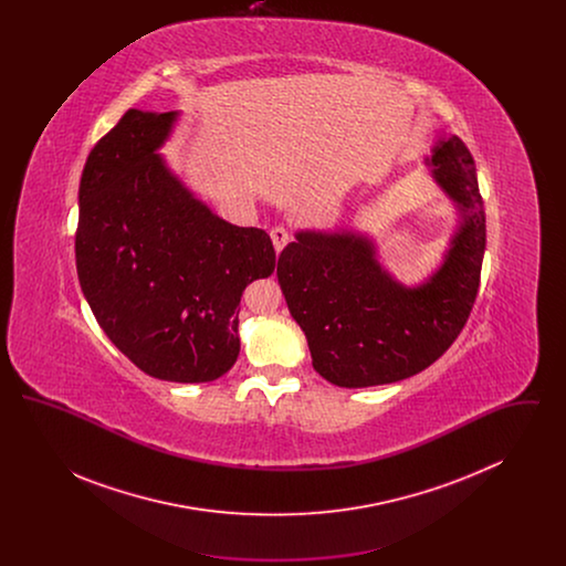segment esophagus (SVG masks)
Wrapping results in <instances>:
<instances>
[{
  "instance_id": "34e87169",
  "label": "esophagus",
  "mask_w": 566,
  "mask_h": 566,
  "mask_svg": "<svg viewBox=\"0 0 566 566\" xmlns=\"http://www.w3.org/2000/svg\"><path fill=\"white\" fill-rule=\"evenodd\" d=\"M289 240H291V235H289V231L284 227L271 229V242H273V248H275L277 254L284 250V245L289 243Z\"/></svg>"
}]
</instances>
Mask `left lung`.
I'll use <instances>...</instances> for the list:
<instances>
[{
	"label": "left lung",
	"instance_id": "8db88e82",
	"mask_svg": "<svg viewBox=\"0 0 566 566\" xmlns=\"http://www.w3.org/2000/svg\"><path fill=\"white\" fill-rule=\"evenodd\" d=\"M424 163L452 201L457 224L441 263L418 284L397 280L374 235L356 229H301L277 259V282L312 365L335 386L367 388L420 374L452 346L475 303L485 250L475 161L460 137L441 135Z\"/></svg>",
	"mask_w": 566,
	"mask_h": 566
}]
</instances>
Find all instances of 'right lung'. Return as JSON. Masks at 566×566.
Instances as JSON below:
<instances>
[{
  "label": "right lung",
  "mask_w": 566,
  "mask_h": 566,
  "mask_svg": "<svg viewBox=\"0 0 566 566\" xmlns=\"http://www.w3.org/2000/svg\"><path fill=\"white\" fill-rule=\"evenodd\" d=\"M182 112L127 109L91 150L78 189L76 270L109 342L148 376L214 381L240 354L243 289L275 252L222 220L161 155Z\"/></svg>",
  "instance_id": "obj_1"
}]
</instances>
